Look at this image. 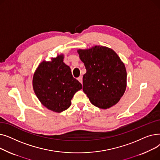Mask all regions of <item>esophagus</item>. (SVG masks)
Wrapping results in <instances>:
<instances>
[{
	"label": "esophagus",
	"instance_id": "obj_1",
	"mask_svg": "<svg viewBox=\"0 0 160 160\" xmlns=\"http://www.w3.org/2000/svg\"><path fill=\"white\" fill-rule=\"evenodd\" d=\"M77 79H78V80L82 83V77H78Z\"/></svg>",
	"mask_w": 160,
	"mask_h": 160
}]
</instances>
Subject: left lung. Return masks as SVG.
<instances>
[{
  "label": "left lung",
  "instance_id": "left-lung-1",
  "mask_svg": "<svg viewBox=\"0 0 160 160\" xmlns=\"http://www.w3.org/2000/svg\"><path fill=\"white\" fill-rule=\"evenodd\" d=\"M77 52L86 69L83 91L91 104L101 109L115 105L127 88V71L119 56L112 49L100 45Z\"/></svg>",
  "mask_w": 160,
  "mask_h": 160
}]
</instances>
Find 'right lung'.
I'll return each instance as SVG.
<instances>
[{
    "label": "right lung",
    "instance_id": "1",
    "mask_svg": "<svg viewBox=\"0 0 160 160\" xmlns=\"http://www.w3.org/2000/svg\"><path fill=\"white\" fill-rule=\"evenodd\" d=\"M63 58V55L60 54L50 62H42L32 80L33 91L41 103L57 113L69 108L76 92L82 88L81 83L73 78Z\"/></svg>",
    "mask_w": 160,
    "mask_h": 160
}]
</instances>
